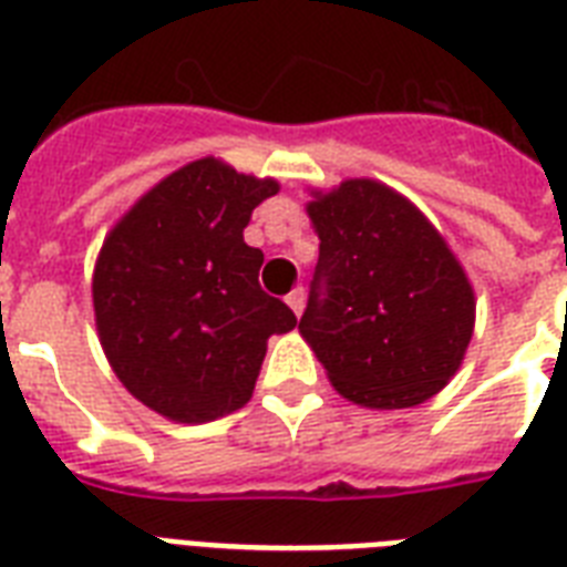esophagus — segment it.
I'll return each mask as SVG.
<instances>
[{
	"mask_svg": "<svg viewBox=\"0 0 567 567\" xmlns=\"http://www.w3.org/2000/svg\"><path fill=\"white\" fill-rule=\"evenodd\" d=\"M285 302H288V306H291L293 315L300 318L302 309H306V291H302V288H293V291L288 293V297H285Z\"/></svg>",
	"mask_w": 567,
	"mask_h": 567,
	"instance_id": "esophagus-1",
	"label": "esophagus"
}]
</instances>
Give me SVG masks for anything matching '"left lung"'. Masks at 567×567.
<instances>
[{"mask_svg": "<svg viewBox=\"0 0 567 567\" xmlns=\"http://www.w3.org/2000/svg\"><path fill=\"white\" fill-rule=\"evenodd\" d=\"M320 238L300 332L329 382L368 409H409L447 385L474 332V288L439 229L373 179L315 194Z\"/></svg>", "mask_w": 567, "mask_h": 567, "instance_id": "8db88e82", "label": "left lung"}]
</instances>
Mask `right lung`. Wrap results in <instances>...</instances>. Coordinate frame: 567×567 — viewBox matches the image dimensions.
I'll return each mask as SVG.
<instances>
[{
  "mask_svg": "<svg viewBox=\"0 0 567 567\" xmlns=\"http://www.w3.org/2000/svg\"><path fill=\"white\" fill-rule=\"evenodd\" d=\"M274 179L199 158L137 199L109 231L93 270L102 350L128 394L179 423L238 412L267 338L297 327L261 291L265 252L247 247L252 208Z\"/></svg>",
  "mask_w": 567,
  "mask_h": 567,
  "instance_id": "add662e5",
  "label": "right lung"
}]
</instances>
